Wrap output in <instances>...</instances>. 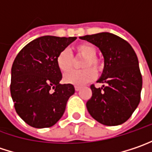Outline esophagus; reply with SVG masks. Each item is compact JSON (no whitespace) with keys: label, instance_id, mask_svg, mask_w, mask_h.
<instances>
[{"label":"esophagus","instance_id":"esophagus-1","mask_svg":"<svg viewBox=\"0 0 152 152\" xmlns=\"http://www.w3.org/2000/svg\"><path fill=\"white\" fill-rule=\"evenodd\" d=\"M75 89H76V91H79L81 89V87L80 86H75Z\"/></svg>","mask_w":152,"mask_h":152}]
</instances>
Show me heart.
Here are the masks:
<instances>
[{
  "instance_id": "1",
  "label": "heart",
  "mask_w": 152,
  "mask_h": 152,
  "mask_svg": "<svg viewBox=\"0 0 152 152\" xmlns=\"http://www.w3.org/2000/svg\"><path fill=\"white\" fill-rule=\"evenodd\" d=\"M74 50L77 57L85 58L82 63V67L85 69L68 72L72 69L74 64L73 55L68 49L62 50L58 53L56 58L57 65L62 72H68L64 76L65 83L76 86L83 85L94 80L96 76V73L94 71L95 70L97 72L101 71L103 69V64L99 58L95 57L97 50L96 47L91 44H79L75 46ZM88 67H94L95 70L92 69V67L88 68Z\"/></svg>"
}]
</instances>
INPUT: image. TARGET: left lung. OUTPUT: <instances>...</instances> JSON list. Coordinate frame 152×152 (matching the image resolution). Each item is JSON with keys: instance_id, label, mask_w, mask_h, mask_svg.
I'll list each match as a JSON object with an SVG mask.
<instances>
[{"instance_id": "8db88e82", "label": "left lung", "mask_w": 152, "mask_h": 152, "mask_svg": "<svg viewBox=\"0 0 152 152\" xmlns=\"http://www.w3.org/2000/svg\"><path fill=\"white\" fill-rule=\"evenodd\" d=\"M96 45L104 57V69L97 81L102 88L90 86L92 96L87 109L95 121L105 126L123 124L140 102L142 76L137 55L129 43L109 32L80 37Z\"/></svg>"}]
</instances>
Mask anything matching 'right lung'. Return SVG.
Here are the masks:
<instances>
[{
	"label": "right lung",
	"instance_id": "right-lung-1",
	"mask_svg": "<svg viewBox=\"0 0 152 152\" xmlns=\"http://www.w3.org/2000/svg\"><path fill=\"white\" fill-rule=\"evenodd\" d=\"M76 37L43 36L27 44L18 53L11 70L10 92L14 108L26 124L35 128L50 127L65 111L75 93L70 83L60 84L58 54Z\"/></svg>",
	"mask_w": 152,
	"mask_h": 152
}]
</instances>
